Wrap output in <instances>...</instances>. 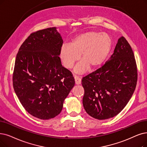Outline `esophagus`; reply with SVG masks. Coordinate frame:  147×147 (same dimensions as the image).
I'll return each instance as SVG.
<instances>
[{
	"instance_id": "1",
	"label": "esophagus",
	"mask_w": 147,
	"mask_h": 147,
	"mask_svg": "<svg viewBox=\"0 0 147 147\" xmlns=\"http://www.w3.org/2000/svg\"><path fill=\"white\" fill-rule=\"evenodd\" d=\"M74 78L75 81V83L77 84H80L81 83V79L77 75H74Z\"/></svg>"
}]
</instances>
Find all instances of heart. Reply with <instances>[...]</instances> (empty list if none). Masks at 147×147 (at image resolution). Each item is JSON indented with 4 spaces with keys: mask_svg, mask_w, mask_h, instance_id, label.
I'll use <instances>...</instances> for the list:
<instances>
[{
    "mask_svg": "<svg viewBox=\"0 0 147 147\" xmlns=\"http://www.w3.org/2000/svg\"><path fill=\"white\" fill-rule=\"evenodd\" d=\"M111 48L110 37L105 34L89 31L74 37L69 45H63L60 57L63 66L70 69L79 59L82 61L75 67V71L82 72L89 66L95 68L104 63Z\"/></svg>",
    "mask_w": 147,
    "mask_h": 147,
    "instance_id": "b5f03b06",
    "label": "heart"
}]
</instances>
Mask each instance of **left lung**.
<instances>
[{
	"instance_id": "left-lung-1",
	"label": "left lung",
	"mask_w": 147,
	"mask_h": 147,
	"mask_svg": "<svg viewBox=\"0 0 147 147\" xmlns=\"http://www.w3.org/2000/svg\"><path fill=\"white\" fill-rule=\"evenodd\" d=\"M138 80L136 60L124 37L119 38L110 59L82 78L83 106L97 119L119 113L134 93Z\"/></svg>"
}]
</instances>
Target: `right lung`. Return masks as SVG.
Returning <instances> with one entry per match:
<instances>
[{"mask_svg":"<svg viewBox=\"0 0 147 147\" xmlns=\"http://www.w3.org/2000/svg\"><path fill=\"white\" fill-rule=\"evenodd\" d=\"M63 40L55 27L32 32L17 54L13 75L14 91L28 112L41 119L59 114L75 85L72 72L59 57Z\"/></svg>","mask_w":147,"mask_h":147,"instance_id":"obj_1","label":"right lung"}]
</instances>
